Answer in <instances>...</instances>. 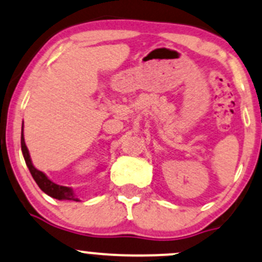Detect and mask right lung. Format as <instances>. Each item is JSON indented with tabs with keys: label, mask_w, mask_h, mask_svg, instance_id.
<instances>
[{
	"label": "right lung",
	"mask_w": 262,
	"mask_h": 262,
	"mask_svg": "<svg viewBox=\"0 0 262 262\" xmlns=\"http://www.w3.org/2000/svg\"><path fill=\"white\" fill-rule=\"evenodd\" d=\"M21 150H23L24 159L26 161V165H28L29 170H30L32 178L36 182V184L39 185V188L44 193H47L48 195L53 196V198L59 199V201H78V198H75L74 193L69 187H63V185H58L55 183H53L47 175L42 171L37 170L31 163L30 154H29L28 147L25 145V139H24V122H23V131H21Z\"/></svg>",
	"instance_id": "1"
}]
</instances>
